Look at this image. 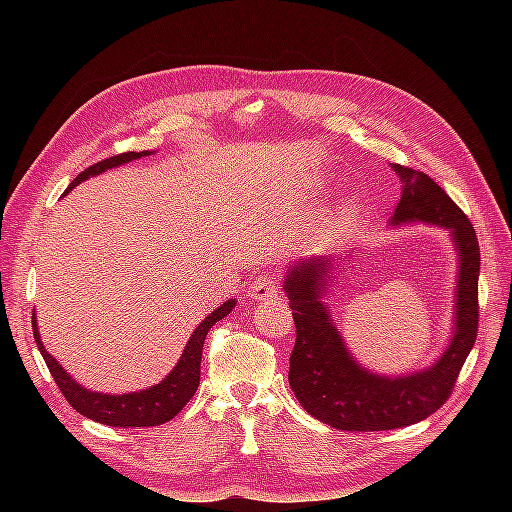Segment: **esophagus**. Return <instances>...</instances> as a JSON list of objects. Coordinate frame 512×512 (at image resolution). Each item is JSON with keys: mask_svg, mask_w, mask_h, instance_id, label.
Returning <instances> with one entry per match:
<instances>
[{"mask_svg": "<svg viewBox=\"0 0 512 512\" xmlns=\"http://www.w3.org/2000/svg\"><path fill=\"white\" fill-rule=\"evenodd\" d=\"M250 297L254 301H269L273 297H277V282L275 277L271 275H262L258 280L252 282L250 286Z\"/></svg>", "mask_w": 512, "mask_h": 512, "instance_id": "34e87169", "label": "esophagus"}]
</instances>
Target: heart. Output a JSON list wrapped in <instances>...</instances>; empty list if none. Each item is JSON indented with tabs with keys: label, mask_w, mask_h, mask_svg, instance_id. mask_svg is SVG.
<instances>
[{
	"label": "heart",
	"mask_w": 512,
	"mask_h": 512,
	"mask_svg": "<svg viewBox=\"0 0 512 512\" xmlns=\"http://www.w3.org/2000/svg\"><path fill=\"white\" fill-rule=\"evenodd\" d=\"M359 213H361V205L359 200L356 198H350L346 200V203L337 209L335 218L331 220V230H337V232H344L348 228H352L356 224V220H359Z\"/></svg>",
	"instance_id": "b5f03b06"
}]
</instances>
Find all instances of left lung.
<instances>
[{
    "label": "left lung",
    "instance_id": "8db88e82",
    "mask_svg": "<svg viewBox=\"0 0 512 512\" xmlns=\"http://www.w3.org/2000/svg\"><path fill=\"white\" fill-rule=\"evenodd\" d=\"M391 168L401 179V198L389 226H438L448 230L455 245L453 333L444 352L425 369L399 376L371 371L354 359L324 303L342 258L314 256L292 262L284 275V292L297 327L288 371L290 389L320 423L344 431L408 427L436 412L451 395L478 331L480 250L474 226L431 177L399 164Z\"/></svg>",
    "mask_w": 512,
    "mask_h": 512
}]
</instances>
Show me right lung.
<instances>
[{
  "mask_svg": "<svg viewBox=\"0 0 512 512\" xmlns=\"http://www.w3.org/2000/svg\"><path fill=\"white\" fill-rule=\"evenodd\" d=\"M151 153L153 151H128L89 166L70 183V188L64 192V196L74 188V185H79L89 177H96L108 168H117L121 164L134 162L138 158H147ZM235 305H237L235 299L224 301L218 309H215V312H211L203 322L198 324L192 337L188 339V344H185L177 365L170 369V374L162 382L149 386V389L123 393V395L85 389L83 384L76 382L68 371L59 365L55 356L46 352L40 339L36 312L32 316V327H34V339L46 367L51 369V376L59 386V391L64 393L68 404L76 412H81L83 416L91 418V421L111 425V427H156V425L168 423L170 418H175L183 410V406L194 397L200 384V359H203L205 337L213 324L222 320L224 316H228L232 309H235Z\"/></svg>",
  "mask_w": 512,
  "mask_h": 512,
  "instance_id": "add662e5",
  "label": "right lung"
}]
</instances>
